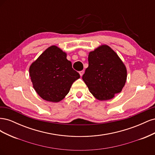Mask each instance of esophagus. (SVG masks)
<instances>
[{
    "label": "esophagus",
    "instance_id": "esophagus-1",
    "mask_svg": "<svg viewBox=\"0 0 155 155\" xmlns=\"http://www.w3.org/2000/svg\"><path fill=\"white\" fill-rule=\"evenodd\" d=\"M83 74H84V71H83V70H81V71H79V74H80L81 76H83Z\"/></svg>",
    "mask_w": 155,
    "mask_h": 155
}]
</instances>
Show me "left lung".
<instances>
[{
	"label": "left lung",
	"mask_w": 155,
	"mask_h": 155,
	"mask_svg": "<svg viewBox=\"0 0 155 155\" xmlns=\"http://www.w3.org/2000/svg\"><path fill=\"white\" fill-rule=\"evenodd\" d=\"M88 60V67L82 79L94 97L107 100L121 91L126 81L127 70L115 51L103 45L89 53Z\"/></svg>",
	"instance_id": "8db88e82"
}]
</instances>
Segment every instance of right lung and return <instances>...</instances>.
<instances>
[{
	"label": "right lung",
	"mask_w": 155,
	"mask_h": 155,
	"mask_svg": "<svg viewBox=\"0 0 155 155\" xmlns=\"http://www.w3.org/2000/svg\"><path fill=\"white\" fill-rule=\"evenodd\" d=\"M30 76L37 93L45 100L58 102L80 78L67 54L55 46L46 49L30 67Z\"/></svg>",
	"instance_id": "right-lung-1"
}]
</instances>
